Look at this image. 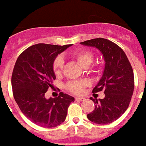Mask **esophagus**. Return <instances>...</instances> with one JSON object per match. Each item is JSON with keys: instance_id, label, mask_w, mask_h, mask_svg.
<instances>
[{"instance_id": "1", "label": "esophagus", "mask_w": 146, "mask_h": 146, "mask_svg": "<svg viewBox=\"0 0 146 146\" xmlns=\"http://www.w3.org/2000/svg\"><path fill=\"white\" fill-rule=\"evenodd\" d=\"M75 100L76 101L82 102V101H85V99L84 98H82V97H75Z\"/></svg>"}]
</instances>
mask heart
<instances>
[{
  "label": "heart",
  "mask_w": 146,
  "mask_h": 146,
  "mask_svg": "<svg viewBox=\"0 0 146 146\" xmlns=\"http://www.w3.org/2000/svg\"><path fill=\"white\" fill-rule=\"evenodd\" d=\"M72 57L79 64L80 66L87 68L91 65L94 60V53L88 50L76 51L72 54ZM64 67V60L62 58L58 57L54 60L53 71L55 75H60ZM88 86V82L86 80L73 81L69 82L67 88L70 92L74 94H82L84 91L85 87Z\"/></svg>",
  "instance_id": "heart-1"
}]
</instances>
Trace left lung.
<instances>
[{
	"mask_svg": "<svg viewBox=\"0 0 146 146\" xmlns=\"http://www.w3.org/2000/svg\"><path fill=\"white\" fill-rule=\"evenodd\" d=\"M80 44L98 49L105 63L101 79L93 89V93L103 91L105 96L99 100L90 98L96 104L87 118L97 124L110 123L128 108L135 86L133 70L123 50L111 41L96 38Z\"/></svg>",
	"mask_w": 146,
	"mask_h": 146,
	"instance_id": "1",
	"label": "left lung"
}]
</instances>
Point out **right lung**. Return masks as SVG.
I'll return each instance as SVG.
<instances>
[{"instance_id":"obj_1","label":"right lung","mask_w":146,"mask_h":146,"mask_svg":"<svg viewBox=\"0 0 146 146\" xmlns=\"http://www.w3.org/2000/svg\"><path fill=\"white\" fill-rule=\"evenodd\" d=\"M72 44H37L23 51L15 63L11 86L15 101L30 121L42 127L52 128L65 121L74 97L60 92L58 97H45L55 80L53 63L58 55Z\"/></svg>"}]
</instances>
